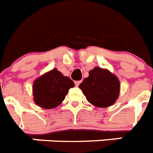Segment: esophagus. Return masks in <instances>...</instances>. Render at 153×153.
<instances>
[{"label": "esophagus", "mask_w": 153, "mask_h": 153, "mask_svg": "<svg viewBox=\"0 0 153 153\" xmlns=\"http://www.w3.org/2000/svg\"><path fill=\"white\" fill-rule=\"evenodd\" d=\"M82 82V80H80V81H75V82H74V84L76 85L77 86H78V85H79V84H80V83Z\"/></svg>", "instance_id": "1"}]
</instances>
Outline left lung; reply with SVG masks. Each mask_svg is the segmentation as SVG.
I'll return each instance as SVG.
<instances>
[{"instance_id":"1","label":"left lung","mask_w":153,"mask_h":153,"mask_svg":"<svg viewBox=\"0 0 153 153\" xmlns=\"http://www.w3.org/2000/svg\"><path fill=\"white\" fill-rule=\"evenodd\" d=\"M87 100L98 107H107L116 102L119 96L120 82L108 70L96 67L88 72L79 85Z\"/></svg>"}]
</instances>
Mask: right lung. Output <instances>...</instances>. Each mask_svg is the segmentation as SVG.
Instances as JSON below:
<instances>
[{
  "label": "right lung",
  "mask_w": 153,
  "mask_h": 153,
  "mask_svg": "<svg viewBox=\"0 0 153 153\" xmlns=\"http://www.w3.org/2000/svg\"><path fill=\"white\" fill-rule=\"evenodd\" d=\"M74 86L73 81L53 68L33 83V96L36 104L44 109L57 107L65 100L69 89Z\"/></svg>",
  "instance_id": "add662e5"
}]
</instances>
